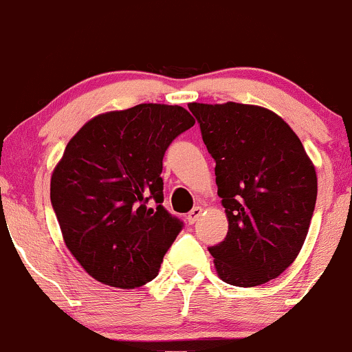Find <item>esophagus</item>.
<instances>
[{
	"mask_svg": "<svg viewBox=\"0 0 352 352\" xmlns=\"http://www.w3.org/2000/svg\"><path fill=\"white\" fill-rule=\"evenodd\" d=\"M201 213H204V208H201V207H195V208H193L192 212H190L188 215H187V221H188V225L197 223V221H199V218L201 217Z\"/></svg>",
	"mask_w": 352,
	"mask_h": 352,
	"instance_id": "34e87169",
	"label": "esophagus"
}]
</instances>
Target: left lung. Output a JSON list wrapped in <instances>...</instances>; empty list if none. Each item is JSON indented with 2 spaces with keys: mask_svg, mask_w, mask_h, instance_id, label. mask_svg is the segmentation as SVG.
Returning <instances> with one entry per match:
<instances>
[{
  "mask_svg": "<svg viewBox=\"0 0 352 352\" xmlns=\"http://www.w3.org/2000/svg\"><path fill=\"white\" fill-rule=\"evenodd\" d=\"M215 159L218 197L228 218L210 246L215 270L240 288L265 285L288 268L308 235L318 195L314 165L300 137L270 109L188 104Z\"/></svg>",
  "mask_w": 352,
  "mask_h": 352,
  "instance_id": "obj_1",
  "label": "left lung"
}]
</instances>
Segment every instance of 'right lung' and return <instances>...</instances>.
<instances>
[{"instance_id": "add662e5", "label": "right lung", "mask_w": 352, "mask_h": 352, "mask_svg": "<svg viewBox=\"0 0 352 352\" xmlns=\"http://www.w3.org/2000/svg\"><path fill=\"white\" fill-rule=\"evenodd\" d=\"M195 124L187 109L139 104L92 117L51 177L64 243L96 281L134 289L159 274L182 221L162 207V159Z\"/></svg>"}]
</instances>
